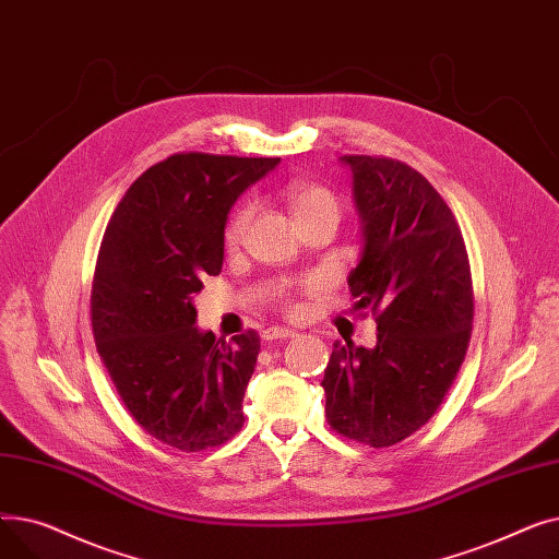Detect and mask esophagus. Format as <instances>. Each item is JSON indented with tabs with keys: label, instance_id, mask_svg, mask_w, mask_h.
<instances>
[{
	"label": "esophagus",
	"instance_id": "1",
	"mask_svg": "<svg viewBox=\"0 0 559 559\" xmlns=\"http://www.w3.org/2000/svg\"><path fill=\"white\" fill-rule=\"evenodd\" d=\"M299 333L292 331V329H267L264 331V340H289V337H297Z\"/></svg>",
	"mask_w": 559,
	"mask_h": 559
}]
</instances>
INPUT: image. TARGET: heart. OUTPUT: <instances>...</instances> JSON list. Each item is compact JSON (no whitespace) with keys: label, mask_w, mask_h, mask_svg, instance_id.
<instances>
[{"label":"heart","mask_w":559,"mask_h":559,"mask_svg":"<svg viewBox=\"0 0 559 559\" xmlns=\"http://www.w3.org/2000/svg\"><path fill=\"white\" fill-rule=\"evenodd\" d=\"M285 197L289 201V209L295 211L297 219H304L312 213L319 211H333L340 213V199L324 186H314V183H304V181H289L285 186ZM253 217V203L247 201L235 209L226 224V245L235 247L240 245L242 238L247 235V228ZM314 281H304L299 287H281L278 289V306L285 314H299L301 304L297 301V295H310L314 289Z\"/></svg>","instance_id":"obj_1"}]
</instances>
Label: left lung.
<instances>
[{
  "label": "left lung",
  "mask_w": 559,
  "mask_h": 559,
  "mask_svg": "<svg viewBox=\"0 0 559 559\" xmlns=\"http://www.w3.org/2000/svg\"><path fill=\"white\" fill-rule=\"evenodd\" d=\"M365 224L348 276L356 310L376 317V346L335 342L321 388L329 426L388 449L442 405L474 324V281L460 224L424 174L388 156H344Z\"/></svg>",
  "instance_id": "left-lung-1"
}]
</instances>
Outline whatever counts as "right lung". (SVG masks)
<instances>
[{
  "label": "right lung",
  "instance_id": "obj_1",
  "mask_svg": "<svg viewBox=\"0 0 559 559\" xmlns=\"http://www.w3.org/2000/svg\"><path fill=\"white\" fill-rule=\"evenodd\" d=\"M281 158L181 152L131 183L99 247L91 319L99 358L131 417L186 453L245 424L260 337L199 333L192 295L224 262L230 205Z\"/></svg>",
  "mask_w": 559,
  "mask_h": 559
}]
</instances>
